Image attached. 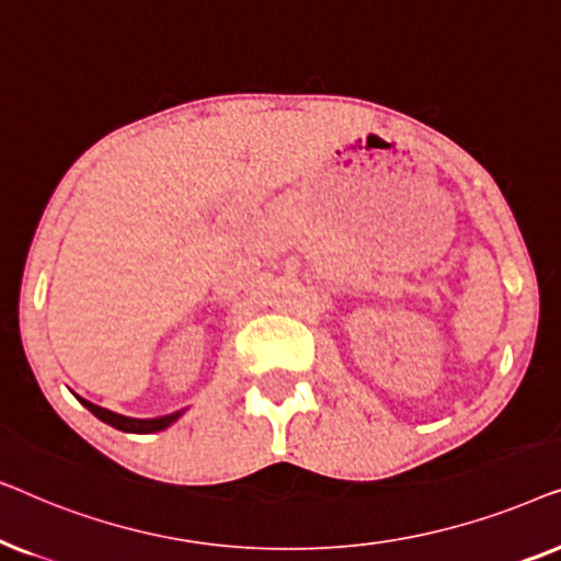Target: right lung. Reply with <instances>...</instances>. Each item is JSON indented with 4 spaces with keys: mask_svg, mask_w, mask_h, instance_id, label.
Listing matches in <instances>:
<instances>
[{
    "mask_svg": "<svg viewBox=\"0 0 561 561\" xmlns=\"http://www.w3.org/2000/svg\"><path fill=\"white\" fill-rule=\"evenodd\" d=\"M79 401L87 405V409L94 413L96 419H102L104 424H110L114 428H119V432H129V434H152V432H163L165 426H171L175 419L181 416V411L171 413V416H160V419H127V416H119V413L114 411H106L102 409V405H94L89 401H83V398H79Z\"/></svg>",
    "mask_w": 561,
    "mask_h": 561,
    "instance_id": "right-lung-1",
    "label": "right lung"
}]
</instances>
